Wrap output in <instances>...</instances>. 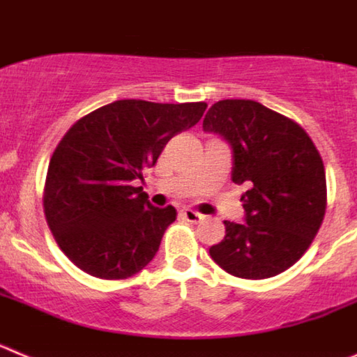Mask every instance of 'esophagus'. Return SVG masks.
<instances>
[{
    "label": "esophagus",
    "mask_w": 357,
    "mask_h": 357,
    "mask_svg": "<svg viewBox=\"0 0 357 357\" xmlns=\"http://www.w3.org/2000/svg\"><path fill=\"white\" fill-rule=\"evenodd\" d=\"M182 216H184L185 222H189V223H200L202 220H204V214L197 213V211H193V209H184L182 211Z\"/></svg>",
    "instance_id": "34e87169"
}]
</instances>
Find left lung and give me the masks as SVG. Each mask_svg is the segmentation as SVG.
<instances>
[{"instance_id": "8db88e82", "label": "left lung", "mask_w": 357, "mask_h": 357, "mask_svg": "<svg viewBox=\"0 0 357 357\" xmlns=\"http://www.w3.org/2000/svg\"><path fill=\"white\" fill-rule=\"evenodd\" d=\"M204 130L232 148V182L245 184V222L225 223V238L209 248L227 273L241 279L279 275L301 259L327 206L326 169L311 137L293 119L254 100H222Z\"/></svg>"}]
</instances>
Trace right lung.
Instances as JSON below:
<instances>
[{
    "instance_id": "add662e5",
    "label": "right lung",
    "mask_w": 357,
    "mask_h": 357,
    "mask_svg": "<svg viewBox=\"0 0 357 357\" xmlns=\"http://www.w3.org/2000/svg\"><path fill=\"white\" fill-rule=\"evenodd\" d=\"M207 103L118 100L78 119L56 144L44 214L71 263L98 279H128L159 250L175 207H153L143 188L166 143L195 127Z\"/></svg>"
}]
</instances>
